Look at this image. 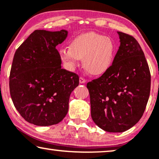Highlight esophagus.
Returning <instances> with one entry per match:
<instances>
[{"instance_id":"1","label":"esophagus","mask_w":159,"mask_h":159,"mask_svg":"<svg viewBox=\"0 0 159 159\" xmlns=\"http://www.w3.org/2000/svg\"><path fill=\"white\" fill-rule=\"evenodd\" d=\"M85 82H86V80L84 79V78L80 77V83L83 84V83H85Z\"/></svg>"}]
</instances>
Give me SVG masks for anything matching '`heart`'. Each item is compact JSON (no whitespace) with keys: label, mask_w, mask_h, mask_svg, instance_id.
I'll use <instances>...</instances> for the list:
<instances>
[{"label":"heart","mask_w":159,"mask_h":159,"mask_svg":"<svg viewBox=\"0 0 159 159\" xmlns=\"http://www.w3.org/2000/svg\"><path fill=\"white\" fill-rule=\"evenodd\" d=\"M116 48L109 37L95 32H88L76 37L70 47L59 51L60 58L66 66L74 70L82 59L83 66L91 75H102L112 66Z\"/></svg>","instance_id":"1"}]
</instances>
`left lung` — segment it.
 Masks as SVG:
<instances>
[{
    "mask_svg": "<svg viewBox=\"0 0 159 159\" xmlns=\"http://www.w3.org/2000/svg\"><path fill=\"white\" fill-rule=\"evenodd\" d=\"M117 33L120 46L112 66L87 84L93 120L109 132H125L138 122L151 90V73L140 44L129 34Z\"/></svg>",
    "mask_w": 159,
    "mask_h": 159,
    "instance_id": "obj_1",
    "label": "left lung"
}]
</instances>
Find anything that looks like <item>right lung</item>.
I'll use <instances>...</instances> for the list:
<instances>
[{
	"mask_svg": "<svg viewBox=\"0 0 159 159\" xmlns=\"http://www.w3.org/2000/svg\"><path fill=\"white\" fill-rule=\"evenodd\" d=\"M68 32L35 30L15 52L9 77L14 105L21 116L37 126L59 123L69 110V97L79 76L61 69L56 46Z\"/></svg>",
	"mask_w": 159,
	"mask_h": 159,
	"instance_id": "obj_1",
	"label": "right lung"
}]
</instances>
